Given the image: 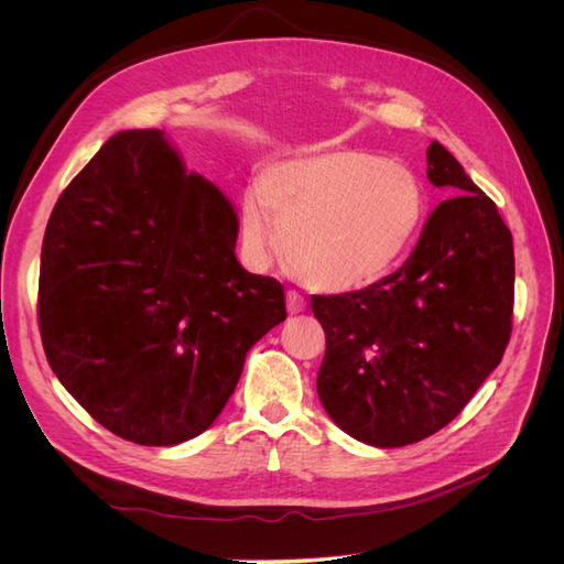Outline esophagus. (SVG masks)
Listing matches in <instances>:
<instances>
[{"label": "esophagus", "mask_w": 564, "mask_h": 564, "mask_svg": "<svg viewBox=\"0 0 564 564\" xmlns=\"http://www.w3.org/2000/svg\"><path fill=\"white\" fill-rule=\"evenodd\" d=\"M286 311L289 315H299L305 311V299L299 292H286Z\"/></svg>", "instance_id": "1"}]
</instances>
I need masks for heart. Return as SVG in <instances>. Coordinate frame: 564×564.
<instances>
[{"label": "heart", "instance_id": "heart-1", "mask_svg": "<svg viewBox=\"0 0 564 564\" xmlns=\"http://www.w3.org/2000/svg\"><path fill=\"white\" fill-rule=\"evenodd\" d=\"M423 187L406 166L365 150H329L268 169L242 202L256 261L286 253L311 284L350 292L381 280L412 245Z\"/></svg>", "mask_w": 564, "mask_h": 564}]
</instances>
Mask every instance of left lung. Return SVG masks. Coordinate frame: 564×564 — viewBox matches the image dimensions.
I'll list each match as a JSON object with an SVG mask.
<instances>
[{
	"label": "left lung",
	"instance_id": "obj_1",
	"mask_svg": "<svg viewBox=\"0 0 564 564\" xmlns=\"http://www.w3.org/2000/svg\"><path fill=\"white\" fill-rule=\"evenodd\" d=\"M429 181L454 197L425 220L404 265L360 292L311 301L327 336L324 412L371 447L445 429L499 367L513 327V237L497 204L437 141Z\"/></svg>",
	"mask_w": 564,
	"mask_h": 564
}]
</instances>
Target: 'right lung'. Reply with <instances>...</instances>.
<instances>
[{"instance_id":"add662e5","label":"right lung","mask_w":564,"mask_h":564,"mask_svg":"<svg viewBox=\"0 0 564 564\" xmlns=\"http://www.w3.org/2000/svg\"><path fill=\"white\" fill-rule=\"evenodd\" d=\"M237 214L160 129L119 131L51 212L40 332L65 390L110 433L172 447L207 431L284 289L235 259Z\"/></svg>"}]
</instances>
